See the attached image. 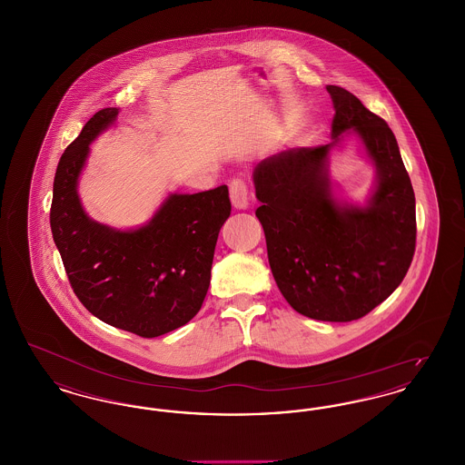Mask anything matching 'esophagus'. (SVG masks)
Instances as JSON below:
<instances>
[{
	"label": "esophagus",
	"mask_w": 465,
	"mask_h": 465,
	"mask_svg": "<svg viewBox=\"0 0 465 465\" xmlns=\"http://www.w3.org/2000/svg\"><path fill=\"white\" fill-rule=\"evenodd\" d=\"M230 199L237 209H245L249 205V190L247 183L241 177H233L230 181Z\"/></svg>",
	"instance_id": "1"
}]
</instances>
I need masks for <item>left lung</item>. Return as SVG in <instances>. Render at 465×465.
I'll list each match as a JSON object with an SVG mask.
<instances>
[{
  "label": "left lung",
  "mask_w": 465,
  "mask_h": 465,
  "mask_svg": "<svg viewBox=\"0 0 465 465\" xmlns=\"http://www.w3.org/2000/svg\"><path fill=\"white\" fill-rule=\"evenodd\" d=\"M330 144L291 148L254 169L256 218L268 263L289 305L330 322L364 317L402 282L417 243L415 193L398 141L383 118L349 90L328 85ZM349 128L360 134L379 169L366 208H340L331 197L325 160Z\"/></svg>",
  "instance_id": "8db88e82"
}]
</instances>
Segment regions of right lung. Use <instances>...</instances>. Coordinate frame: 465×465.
I'll use <instances>...</instances> for the list:
<instances>
[{
  "label": "right lung",
  "instance_id": "1",
  "mask_svg": "<svg viewBox=\"0 0 465 465\" xmlns=\"http://www.w3.org/2000/svg\"><path fill=\"white\" fill-rule=\"evenodd\" d=\"M116 114V108L97 111L64 150L54 177L50 228L82 305L110 326L155 338L197 315L232 203L223 184L193 195H171L152 222L134 232L89 220L76 181L90 141Z\"/></svg>",
  "mask_w": 465,
  "mask_h": 465
}]
</instances>
